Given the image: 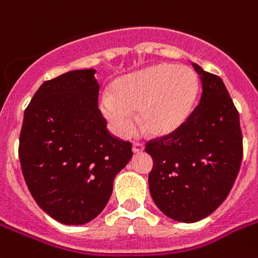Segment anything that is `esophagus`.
Returning <instances> with one entry per match:
<instances>
[{"mask_svg": "<svg viewBox=\"0 0 258 258\" xmlns=\"http://www.w3.org/2000/svg\"><path fill=\"white\" fill-rule=\"evenodd\" d=\"M145 149V145L142 142H134L133 143V151L134 153H141Z\"/></svg>", "mask_w": 258, "mask_h": 258, "instance_id": "1", "label": "esophagus"}]
</instances>
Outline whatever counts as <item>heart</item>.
<instances>
[{
  "label": "heart",
  "instance_id": "obj_1",
  "mask_svg": "<svg viewBox=\"0 0 258 258\" xmlns=\"http://www.w3.org/2000/svg\"><path fill=\"white\" fill-rule=\"evenodd\" d=\"M197 76L186 66L157 64L123 76L113 83L112 92H103L99 108L109 128L127 138L139 120L151 134H167L188 116L197 96Z\"/></svg>",
  "mask_w": 258,
  "mask_h": 258
}]
</instances>
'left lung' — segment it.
Returning a JSON list of instances; mask_svg holds the SVG:
<instances>
[{
  "label": "left lung",
  "instance_id": "1",
  "mask_svg": "<svg viewBox=\"0 0 258 258\" xmlns=\"http://www.w3.org/2000/svg\"><path fill=\"white\" fill-rule=\"evenodd\" d=\"M192 68L202 83L198 104L178 128L146 143L154 161L150 194L179 222L212 214L232 190L242 161L240 116L222 79L196 62Z\"/></svg>",
  "mask_w": 258,
  "mask_h": 258
}]
</instances>
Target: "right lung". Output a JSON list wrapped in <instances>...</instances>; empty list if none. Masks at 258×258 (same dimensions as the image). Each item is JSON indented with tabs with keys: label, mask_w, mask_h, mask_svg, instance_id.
<instances>
[{
	"label": "right lung",
	"mask_w": 258,
	"mask_h": 258,
	"mask_svg": "<svg viewBox=\"0 0 258 258\" xmlns=\"http://www.w3.org/2000/svg\"><path fill=\"white\" fill-rule=\"evenodd\" d=\"M95 70L71 71L44 82L24 113L18 157L26 186L58 222L96 218L112 194L115 176L133 146L107 130Z\"/></svg>",
	"instance_id": "right-lung-1"
}]
</instances>
